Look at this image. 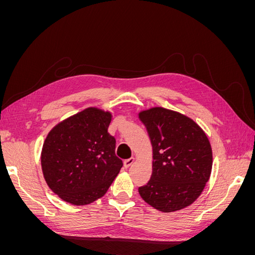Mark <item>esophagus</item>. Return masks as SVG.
I'll return each instance as SVG.
<instances>
[{"label": "esophagus", "instance_id": "34e87169", "mask_svg": "<svg viewBox=\"0 0 255 255\" xmlns=\"http://www.w3.org/2000/svg\"><path fill=\"white\" fill-rule=\"evenodd\" d=\"M134 161H135V158H128L125 160V168H128L130 165H133Z\"/></svg>", "mask_w": 255, "mask_h": 255}]
</instances>
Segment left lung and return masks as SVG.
<instances>
[{
	"mask_svg": "<svg viewBox=\"0 0 255 255\" xmlns=\"http://www.w3.org/2000/svg\"><path fill=\"white\" fill-rule=\"evenodd\" d=\"M138 117L153 148L151 180L139 187V195L157 211L183 210L196 201L210 180L211 142L198 123L179 112L155 106Z\"/></svg>",
	"mask_w": 255,
	"mask_h": 255,
	"instance_id": "left-lung-1",
	"label": "left lung"
}]
</instances>
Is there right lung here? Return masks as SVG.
I'll use <instances>...</instances> for the list:
<instances>
[{
	"mask_svg": "<svg viewBox=\"0 0 255 255\" xmlns=\"http://www.w3.org/2000/svg\"><path fill=\"white\" fill-rule=\"evenodd\" d=\"M113 114L99 107L60 121L44 139L41 169L50 189L65 202L88 205L102 198L123 166L109 133Z\"/></svg>",
	"mask_w": 255,
	"mask_h": 255,
	"instance_id": "add662e5",
	"label": "right lung"
}]
</instances>
